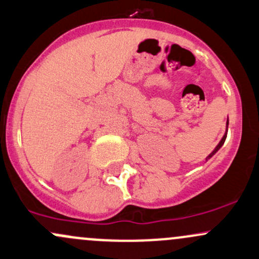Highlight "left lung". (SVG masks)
<instances>
[{
    "label": "left lung",
    "mask_w": 259,
    "mask_h": 259,
    "mask_svg": "<svg viewBox=\"0 0 259 259\" xmlns=\"http://www.w3.org/2000/svg\"><path fill=\"white\" fill-rule=\"evenodd\" d=\"M227 129H228V119H227V122H226V133H225V135H223V138L221 139V141H220V143H219V145H217V146H216V148H214V150H213V151H212V152H211V154H209L207 157H206V161H207V160H208V159H211V157H212V156H213V155H214V154H216V152H217V151H219V150H220V149H221V148H222V145H223V144H225V140H226V138H227Z\"/></svg>",
    "instance_id": "left-lung-1"
}]
</instances>
